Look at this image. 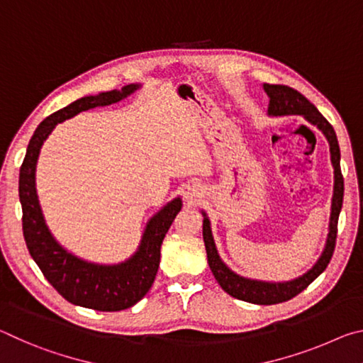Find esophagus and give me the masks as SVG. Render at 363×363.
Listing matches in <instances>:
<instances>
[{"instance_id": "esophagus-1", "label": "esophagus", "mask_w": 363, "mask_h": 363, "mask_svg": "<svg viewBox=\"0 0 363 363\" xmlns=\"http://www.w3.org/2000/svg\"><path fill=\"white\" fill-rule=\"evenodd\" d=\"M184 195H186V199H187L189 201H192V200L196 199V196H199V189H196L195 186H187V187H186V192H184Z\"/></svg>"}]
</instances>
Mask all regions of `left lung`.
<instances>
[{
    "mask_svg": "<svg viewBox=\"0 0 363 363\" xmlns=\"http://www.w3.org/2000/svg\"><path fill=\"white\" fill-rule=\"evenodd\" d=\"M264 91L269 96V107L267 113L270 116H286V115H301L311 123V125L317 126L325 138H327L330 144V155H331V164L335 169V186H333V199H331V214H330V225H328V237L327 243H325L323 253L318 257L317 262L312 266V269L307 270L306 274L301 275L298 279H293L290 281H262V280H253L245 279L230 270L219 257V253L214 245V238L211 233V224L210 219L206 218V213L203 214V242L208 255V264L218 280V284L225 293L230 296L247 301L251 304H279L284 303L296 296L303 290H306L312 281H314L318 275H320L325 269H327L328 262L333 256L335 245H336V233H337V218H340L341 208H342V195H344V179L341 174V153L340 145H337L336 133L333 126L330 125L327 118L318 112L314 104H311L306 97L298 93L296 89L290 88V86L284 84H264Z\"/></svg>",
    "mask_w": 363,
    "mask_h": 363,
    "instance_id": "8db88e82",
    "label": "left lung"
}]
</instances>
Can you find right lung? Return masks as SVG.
Wrapping results in <instances>:
<instances>
[{"label":"right lung","mask_w":363,"mask_h":363,"mask_svg":"<svg viewBox=\"0 0 363 363\" xmlns=\"http://www.w3.org/2000/svg\"><path fill=\"white\" fill-rule=\"evenodd\" d=\"M140 84H126L120 91L84 96L70 106L43 120L30 139L19 174V199L22 205V230L27 248L43 275L69 303L94 311H123L143 299L155 280L160 266V250L169 225L181 211L182 200H171L149 219L139 248L118 264H96L72 255L52 237L43 216L35 187L36 162L41 145L57 123L84 110L110 106L131 96Z\"/></svg>","instance_id":"1"}]
</instances>
